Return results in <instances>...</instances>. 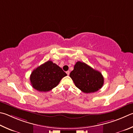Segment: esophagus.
I'll return each mask as SVG.
<instances>
[{
  "instance_id": "1",
  "label": "esophagus",
  "mask_w": 133,
  "mask_h": 133,
  "mask_svg": "<svg viewBox=\"0 0 133 133\" xmlns=\"http://www.w3.org/2000/svg\"><path fill=\"white\" fill-rule=\"evenodd\" d=\"M66 74H67V76H69V75L70 74V71H66Z\"/></svg>"
}]
</instances>
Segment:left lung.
Listing matches in <instances>:
<instances>
[{"label": "left lung", "instance_id": "obj_1", "mask_svg": "<svg viewBox=\"0 0 133 133\" xmlns=\"http://www.w3.org/2000/svg\"><path fill=\"white\" fill-rule=\"evenodd\" d=\"M77 88L84 93L95 92L102 88L104 78L99 71L84 62H77L70 74Z\"/></svg>", "mask_w": 133, "mask_h": 133}]
</instances>
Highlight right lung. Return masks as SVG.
<instances>
[{"mask_svg": "<svg viewBox=\"0 0 133 133\" xmlns=\"http://www.w3.org/2000/svg\"><path fill=\"white\" fill-rule=\"evenodd\" d=\"M67 74L62 68L48 60L34 69L30 76L32 87L38 91L47 92L56 87Z\"/></svg>", "mask_w": 133, "mask_h": 133, "instance_id": "add662e5", "label": "right lung"}]
</instances>
